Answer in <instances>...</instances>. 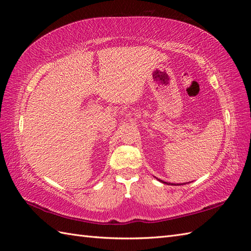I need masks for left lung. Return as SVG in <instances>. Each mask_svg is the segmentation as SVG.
Masks as SVG:
<instances>
[{
	"label": "left lung",
	"instance_id": "left-lung-1",
	"mask_svg": "<svg viewBox=\"0 0 251 251\" xmlns=\"http://www.w3.org/2000/svg\"><path fill=\"white\" fill-rule=\"evenodd\" d=\"M159 181H162V180H159ZM163 183H166V184H172V185H180V184H175V183H167V182H164V181H162ZM182 184H184V183H182Z\"/></svg>",
	"mask_w": 251,
	"mask_h": 251
}]
</instances>
